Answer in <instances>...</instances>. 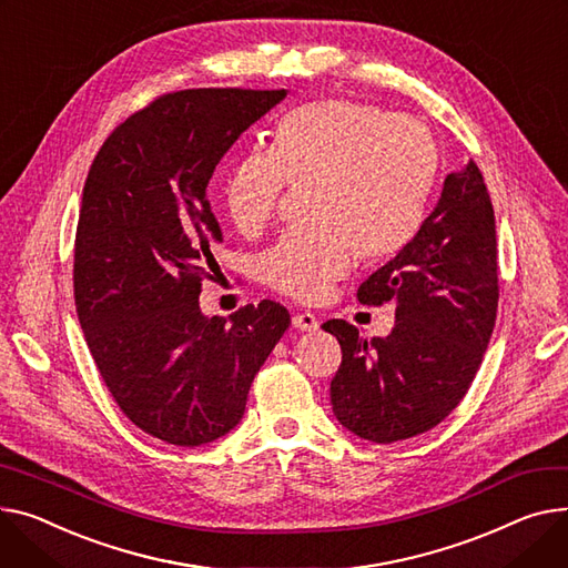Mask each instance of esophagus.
<instances>
[{
  "instance_id": "34e87169",
  "label": "esophagus",
  "mask_w": 568,
  "mask_h": 568,
  "mask_svg": "<svg viewBox=\"0 0 568 568\" xmlns=\"http://www.w3.org/2000/svg\"><path fill=\"white\" fill-rule=\"evenodd\" d=\"M292 326L296 331H317L320 328V320L313 313H296L292 317Z\"/></svg>"
}]
</instances>
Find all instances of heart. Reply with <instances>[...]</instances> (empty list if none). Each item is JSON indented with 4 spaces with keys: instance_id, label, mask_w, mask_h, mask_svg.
I'll use <instances>...</instances> for the list:
<instances>
[{
    "instance_id": "heart-1",
    "label": "heart",
    "mask_w": 568,
    "mask_h": 568,
    "mask_svg": "<svg viewBox=\"0 0 568 568\" xmlns=\"http://www.w3.org/2000/svg\"><path fill=\"white\" fill-rule=\"evenodd\" d=\"M436 141L415 119L349 100H317L278 123L272 153L244 155L223 184L235 229L255 237L283 189L311 186L308 229L287 231L260 257V276L296 301H320L354 262L384 260L418 231L436 175Z\"/></svg>"
}]
</instances>
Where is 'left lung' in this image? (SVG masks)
Returning <instances> with one entry per match:
<instances>
[{"mask_svg":"<svg viewBox=\"0 0 568 568\" xmlns=\"http://www.w3.org/2000/svg\"><path fill=\"white\" fill-rule=\"evenodd\" d=\"M496 216L470 160L449 173L420 231L361 287L363 306L395 301L386 337H363L328 320L343 349L331 382L339 425L372 443H395L443 423L466 397L498 313Z\"/></svg>","mask_w":568,"mask_h":568,"instance_id":"8db88e82","label":"left lung"}]
</instances>
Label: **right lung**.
I'll return each mask as SVG.
<instances>
[{
    "label": "right lung",
    "mask_w": 568,
    "mask_h": 568,
    "mask_svg": "<svg viewBox=\"0 0 568 568\" xmlns=\"http://www.w3.org/2000/svg\"><path fill=\"white\" fill-rule=\"evenodd\" d=\"M287 95L186 89L160 95L113 130L84 182L74 235V306L91 356L128 418L196 447L242 420L257 369L290 313L264 298L205 317L219 221L210 178L229 148Z\"/></svg>",
    "instance_id": "obj_1"
}]
</instances>
